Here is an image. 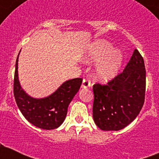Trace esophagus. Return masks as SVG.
<instances>
[{
	"label": "esophagus",
	"mask_w": 159,
	"mask_h": 159,
	"mask_svg": "<svg viewBox=\"0 0 159 159\" xmlns=\"http://www.w3.org/2000/svg\"><path fill=\"white\" fill-rule=\"evenodd\" d=\"M90 86H91V84H90V81L89 80H87V79H84V80H83V84L81 87L84 89L86 88H90Z\"/></svg>",
	"instance_id": "obj_1"
}]
</instances>
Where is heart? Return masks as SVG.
Listing matches in <instances>:
<instances>
[{
	"instance_id": "1",
	"label": "heart",
	"mask_w": 159,
	"mask_h": 159,
	"mask_svg": "<svg viewBox=\"0 0 159 159\" xmlns=\"http://www.w3.org/2000/svg\"><path fill=\"white\" fill-rule=\"evenodd\" d=\"M84 59L87 62L98 61L94 69V77L101 82H108L119 73L123 61V55L108 40L99 39L84 48Z\"/></svg>"
}]
</instances>
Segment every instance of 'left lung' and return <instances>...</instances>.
<instances>
[{"instance_id":"8db88e82","label":"left lung","mask_w":159,"mask_h":159,"mask_svg":"<svg viewBox=\"0 0 159 159\" xmlns=\"http://www.w3.org/2000/svg\"><path fill=\"white\" fill-rule=\"evenodd\" d=\"M146 71L137 49L122 73L105 86L93 87V119L102 130L118 131L136 119L144 103Z\"/></svg>"}]
</instances>
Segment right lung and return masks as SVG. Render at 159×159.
<instances>
[{"label":"right lung","instance_id":"add662e5","mask_svg":"<svg viewBox=\"0 0 159 159\" xmlns=\"http://www.w3.org/2000/svg\"><path fill=\"white\" fill-rule=\"evenodd\" d=\"M20 51L16 59L14 79V96L19 110L24 117L37 127L43 129L59 127L66 119L69 105L80 88L83 79L65 81L48 97H31L23 90L19 82L18 61Z\"/></svg>","mask_w":159,"mask_h":159}]
</instances>
